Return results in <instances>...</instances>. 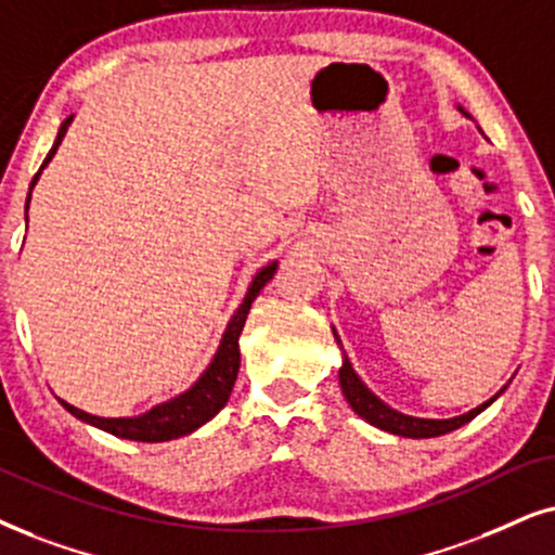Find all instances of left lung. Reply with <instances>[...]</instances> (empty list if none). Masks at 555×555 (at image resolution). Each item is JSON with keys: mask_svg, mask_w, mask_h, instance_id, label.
<instances>
[{"mask_svg": "<svg viewBox=\"0 0 555 555\" xmlns=\"http://www.w3.org/2000/svg\"><path fill=\"white\" fill-rule=\"evenodd\" d=\"M459 109L464 112V107H459ZM335 340H338V346H340L338 335H335ZM338 378H340L343 395H346L350 410H353L356 415L363 417L374 427H378V430H387L391 435H402V438H435V435L451 433V430H455V427L466 425L468 420H474L479 412L487 410V406L492 404L504 389H507V387H502L492 399H487V402L479 404L472 412H466V415H459L451 420H425V417L402 415V412L391 410L387 402H382V399H378L374 391H371L366 384L361 382L359 374H356L353 366H350L348 356H343V366L338 371Z\"/></svg>", "mask_w": 555, "mask_h": 555, "instance_id": "obj_1", "label": "left lung"}]
</instances>
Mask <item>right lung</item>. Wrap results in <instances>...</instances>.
<instances>
[{
  "mask_svg": "<svg viewBox=\"0 0 555 555\" xmlns=\"http://www.w3.org/2000/svg\"><path fill=\"white\" fill-rule=\"evenodd\" d=\"M72 120H74V115L63 120L59 138H55L51 153L46 156L40 171L33 177L30 192H33L35 181L40 179V173H43V168L48 166V160H51L55 156V151H59L61 140H63V135H66ZM27 207H30V194H27ZM273 273H276V261L263 266V269L256 273L254 282H250V286H248V292H245L243 305L237 307L233 320L228 322L225 333H222L220 348H217L215 359L209 361L205 374L196 378V382L184 391V395L168 399V402H160L153 406V410L143 412V415H138V417H96V415H89V412L79 410V406L63 402V399H59V402L66 406V410L72 412L76 420H81V423H89V425L100 427V430H104V433L117 435V438H125V440H140V443H164V440H173V438H181V435H186V433H194L196 427L209 423V420H212L217 412L228 404L230 391H233V384L237 378V369H241V348H237V338H241V330L245 325V318H248V312H250V305H254L258 292H261L263 286L271 282Z\"/></svg>",
  "mask_w": 555,
  "mask_h": 555,
  "instance_id": "1",
  "label": "right lung"
}]
</instances>
